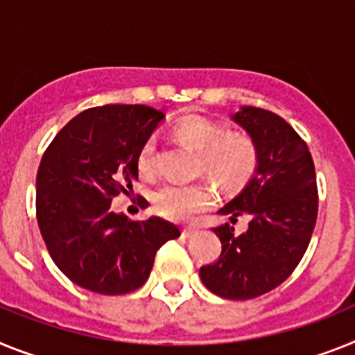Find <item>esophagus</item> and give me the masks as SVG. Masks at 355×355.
Wrapping results in <instances>:
<instances>
[{
    "mask_svg": "<svg viewBox=\"0 0 355 355\" xmlns=\"http://www.w3.org/2000/svg\"><path fill=\"white\" fill-rule=\"evenodd\" d=\"M195 232H196L195 229H191V227H184V229H182V237H184V239H187V237H191Z\"/></svg>",
    "mask_w": 355,
    "mask_h": 355,
    "instance_id": "34e87169",
    "label": "esophagus"
}]
</instances>
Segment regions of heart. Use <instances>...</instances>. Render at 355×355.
I'll return each mask as SVG.
<instances>
[{"label":"heart","instance_id":"heart-1","mask_svg":"<svg viewBox=\"0 0 355 355\" xmlns=\"http://www.w3.org/2000/svg\"><path fill=\"white\" fill-rule=\"evenodd\" d=\"M180 144L198 153V171L205 173L223 193H237L254 178L259 168V150L252 135L227 130L223 123L205 116H184L171 126ZM137 169L143 177L155 171V141L141 144ZM214 193L203 182L168 184L153 195V207L168 220L186 221L212 205Z\"/></svg>","mask_w":355,"mask_h":355}]
</instances>
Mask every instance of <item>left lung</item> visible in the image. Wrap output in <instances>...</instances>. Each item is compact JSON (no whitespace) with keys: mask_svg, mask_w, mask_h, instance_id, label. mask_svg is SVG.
Returning <instances> with one entry per match:
<instances>
[{"mask_svg":"<svg viewBox=\"0 0 355 355\" xmlns=\"http://www.w3.org/2000/svg\"><path fill=\"white\" fill-rule=\"evenodd\" d=\"M232 119L257 144L259 168L220 214L250 221L243 234L230 223L216 227L221 255L200 268V279L218 297L250 300L282 284L302 261L318 216V187L309 148L289 123L257 107H241Z\"/></svg>","mask_w":355,"mask_h":355,"instance_id":"8db88e82","label":"left lung"}]
</instances>
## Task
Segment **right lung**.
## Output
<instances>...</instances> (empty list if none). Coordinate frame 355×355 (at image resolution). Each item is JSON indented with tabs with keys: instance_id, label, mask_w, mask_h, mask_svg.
Wrapping results in <instances>:
<instances>
[{
	"instance_id": "obj_1",
	"label": "right lung",
	"mask_w": 355,
	"mask_h": 355,
	"mask_svg": "<svg viewBox=\"0 0 355 355\" xmlns=\"http://www.w3.org/2000/svg\"><path fill=\"white\" fill-rule=\"evenodd\" d=\"M164 112L146 105H103L80 112L55 135L37 171V223L58 270L100 295L135 291L155 254L180 236L152 216L132 221L110 211L137 180V152Z\"/></svg>"
}]
</instances>
